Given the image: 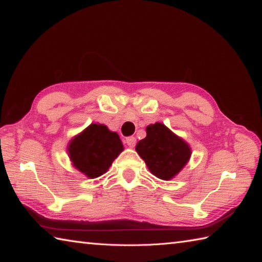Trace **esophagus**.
I'll use <instances>...</instances> for the list:
<instances>
[{
    "mask_svg": "<svg viewBox=\"0 0 262 262\" xmlns=\"http://www.w3.org/2000/svg\"><path fill=\"white\" fill-rule=\"evenodd\" d=\"M126 143H127L128 146L134 147L135 144H136V137H134V136H128L127 139H126Z\"/></svg>",
    "mask_w": 262,
    "mask_h": 262,
    "instance_id": "1",
    "label": "esophagus"
}]
</instances>
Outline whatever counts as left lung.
Here are the masks:
<instances>
[{
	"label": "left lung",
	"instance_id": "left-lung-1",
	"mask_svg": "<svg viewBox=\"0 0 262 262\" xmlns=\"http://www.w3.org/2000/svg\"><path fill=\"white\" fill-rule=\"evenodd\" d=\"M136 151L161 180L175 177L191 156L189 145L160 122L146 127V137L137 143Z\"/></svg>",
	"mask_w": 262,
	"mask_h": 262
}]
</instances>
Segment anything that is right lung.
I'll use <instances>...</instances> for the list:
<instances>
[{"instance_id":"obj_1","label":"right lung","mask_w":262,"mask_h":262,"mask_svg":"<svg viewBox=\"0 0 262 262\" xmlns=\"http://www.w3.org/2000/svg\"><path fill=\"white\" fill-rule=\"evenodd\" d=\"M122 150L123 146L117 133L97 123H92L85 128L69 145L73 165L92 179L105 173Z\"/></svg>"}]
</instances>
